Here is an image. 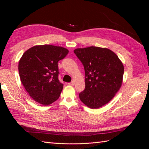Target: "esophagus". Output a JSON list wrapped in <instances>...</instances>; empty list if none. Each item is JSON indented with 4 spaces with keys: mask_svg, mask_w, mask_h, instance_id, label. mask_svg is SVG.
<instances>
[{
    "mask_svg": "<svg viewBox=\"0 0 149 149\" xmlns=\"http://www.w3.org/2000/svg\"><path fill=\"white\" fill-rule=\"evenodd\" d=\"M68 85H71V86H74V82L73 81H71V83H68Z\"/></svg>",
    "mask_w": 149,
    "mask_h": 149,
    "instance_id": "esophagus-1",
    "label": "esophagus"
}]
</instances>
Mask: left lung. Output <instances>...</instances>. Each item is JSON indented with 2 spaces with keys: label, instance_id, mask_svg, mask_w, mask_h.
<instances>
[{
  "label": "left lung",
  "instance_id": "obj_1",
  "mask_svg": "<svg viewBox=\"0 0 149 149\" xmlns=\"http://www.w3.org/2000/svg\"><path fill=\"white\" fill-rule=\"evenodd\" d=\"M74 53L85 71V89L79 94L80 100L91 109L106 104L123 83V63L115 53L106 48H76Z\"/></svg>",
  "mask_w": 149,
  "mask_h": 149
}]
</instances>
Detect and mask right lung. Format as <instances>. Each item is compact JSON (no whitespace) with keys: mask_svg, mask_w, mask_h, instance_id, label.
Listing matches in <instances>:
<instances>
[{"mask_svg":"<svg viewBox=\"0 0 149 149\" xmlns=\"http://www.w3.org/2000/svg\"><path fill=\"white\" fill-rule=\"evenodd\" d=\"M68 49L43 45L26 50L19 63L20 78L30 96L44 106L59 98L63 84L58 79V62L68 55Z\"/></svg>","mask_w":149,"mask_h":149,"instance_id":"1","label":"right lung"}]
</instances>
